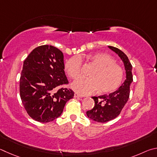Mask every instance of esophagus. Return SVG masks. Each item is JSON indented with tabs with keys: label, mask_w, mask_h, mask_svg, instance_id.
Wrapping results in <instances>:
<instances>
[{
	"label": "esophagus",
	"mask_w": 157,
	"mask_h": 157,
	"mask_svg": "<svg viewBox=\"0 0 157 157\" xmlns=\"http://www.w3.org/2000/svg\"><path fill=\"white\" fill-rule=\"evenodd\" d=\"M74 97H75V98H82V97H83V96H82V95H80L79 94H78V93H74Z\"/></svg>",
	"instance_id": "obj_1"
}]
</instances>
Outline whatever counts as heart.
<instances>
[{
	"label": "heart",
	"instance_id": "1",
	"mask_svg": "<svg viewBox=\"0 0 157 157\" xmlns=\"http://www.w3.org/2000/svg\"><path fill=\"white\" fill-rule=\"evenodd\" d=\"M88 59L95 67L90 72V78L81 77L73 82L71 87L74 91L87 95L99 90L106 94L115 91L121 86L124 71L121 66L115 63L113 57L105 53H97L90 56ZM65 68L69 76L76 78L81 72V57L70 58L65 62Z\"/></svg>",
	"mask_w": 157,
	"mask_h": 157
}]
</instances>
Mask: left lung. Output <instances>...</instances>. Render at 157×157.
I'll list each match as a JSON object with an SVG mask.
<instances>
[{"label": "left lung", "mask_w": 157, "mask_h": 157, "mask_svg": "<svg viewBox=\"0 0 157 157\" xmlns=\"http://www.w3.org/2000/svg\"><path fill=\"white\" fill-rule=\"evenodd\" d=\"M109 49L119 55L125 65L126 79L117 91L107 95L92 97L94 107L87 112V116L94 121L105 123L115 119L120 114L130 97V84L133 81L132 66L128 56L119 49L108 46Z\"/></svg>", "instance_id": "left-lung-1"}]
</instances>
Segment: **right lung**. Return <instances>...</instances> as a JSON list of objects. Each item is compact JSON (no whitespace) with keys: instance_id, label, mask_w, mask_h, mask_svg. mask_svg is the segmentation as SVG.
<instances>
[{"instance_id":"obj_1","label":"right lung","mask_w":157,"mask_h":157,"mask_svg":"<svg viewBox=\"0 0 157 157\" xmlns=\"http://www.w3.org/2000/svg\"><path fill=\"white\" fill-rule=\"evenodd\" d=\"M63 52L52 45L33 49L23 63L20 78V96L29 116L48 123L60 116L65 103L74 97L65 74Z\"/></svg>"}]
</instances>
